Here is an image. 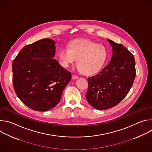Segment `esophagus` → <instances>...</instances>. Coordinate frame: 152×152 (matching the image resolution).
Segmentation results:
<instances>
[{"instance_id":"1","label":"esophagus","mask_w":152,"mask_h":152,"mask_svg":"<svg viewBox=\"0 0 152 152\" xmlns=\"http://www.w3.org/2000/svg\"><path fill=\"white\" fill-rule=\"evenodd\" d=\"M78 77H78V76H77V75H72V78H73V79H77Z\"/></svg>"}]
</instances>
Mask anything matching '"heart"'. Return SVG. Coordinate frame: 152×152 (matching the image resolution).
I'll return each instance as SVG.
<instances>
[{
    "label": "heart",
    "instance_id": "heart-1",
    "mask_svg": "<svg viewBox=\"0 0 152 152\" xmlns=\"http://www.w3.org/2000/svg\"><path fill=\"white\" fill-rule=\"evenodd\" d=\"M107 52L102 45L88 39H78L69 47H62L58 52L61 66L65 68L73 64L76 59L78 69L86 75L97 73L106 59Z\"/></svg>",
    "mask_w": 152,
    "mask_h": 152
}]
</instances>
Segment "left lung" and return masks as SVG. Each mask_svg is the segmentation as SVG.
I'll return each instance as SVG.
<instances>
[{
	"instance_id": "8db88e82",
	"label": "left lung",
	"mask_w": 152,
	"mask_h": 152,
	"mask_svg": "<svg viewBox=\"0 0 152 152\" xmlns=\"http://www.w3.org/2000/svg\"><path fill=\"white\" fill-rule=\"evenodd\" d=\"M107 41L113 48L111 59L100 72L88 78L85 95L88 102L98 110L118 104L131 90L136 75L134 55L121 44Z\"/></svg>"
}]
</instances>
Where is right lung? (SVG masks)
I'll return each mask as SVG.
<instances>
[{"label": "right lung", "mask_w": 152, "mask_h": 152, "mask_svg": "<svg viewBox=\"0 0 152 152\" xmlns=\"http://www.w3.org/2000/svg\"><path fill=\"white\" fill-rule=\"evenodd\" d=\"M50 38L25 46L12 62V83L20 100L36 111H47L60 101L72 75L56 59Z\"/></svg>", "instance_id": "obj_1"}]
</instances>
